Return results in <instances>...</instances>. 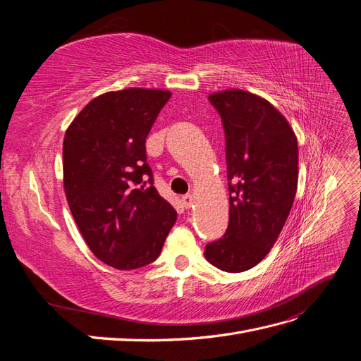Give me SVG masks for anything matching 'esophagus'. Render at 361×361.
Returning a JSON list of instances; mask_svg holds the SVG:
<instances>
[{"mask_svg":"<svg viewBox=\"0 0 361 361\" xmlns=\"http://www.w3.org/2000/svg\"><path fill=\"white\" fill-rule=\"evenodd\" d=\"M182 206L185 207V209H190L191 204H192V195L191 194H185L182 195Z\"/></svg>","mask_w":361,"mask_h":361,"instance_id":"1","label":"esophagus"}]
</instances>
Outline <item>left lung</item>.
Masks as SVG:
<instances>
[{
    "label": "left lung",
    "mask_w": 361,
    "mask_h": 361,
    "mask_svg": "<svg viewBox=\"0 0 361 361\" xmlns=\"http://www.w3.org/2000/svg\"><path fill=\"white\" fill-rule=\"evenodd\" d=\"M226 137L228 226L204 256L226 272L257 265L274 245L297 192L298 141L286 118L243 90L209 96Z\"/></svg>",
    "instance_id": "8db88e82"
}]
</instances>
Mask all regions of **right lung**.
<instances>
[{
    "mask_svg": "<svg viewBox=\"0 0 361 361\" xmlns=\"http://www.w3.org/2000/svg\"><path fill=\"white\" fill-rule=\"evenodd\" d=\"M166 90L97 96L68 128L63 176L71 212L93 255L117 269L152 264L178 214L154 187L146 138Z\"/></svg>",
    "mask_w": 361,
    "mask_h": 361,
    "instance_id": "obj_1",
    "label": "right lung"
}]
</instances>
